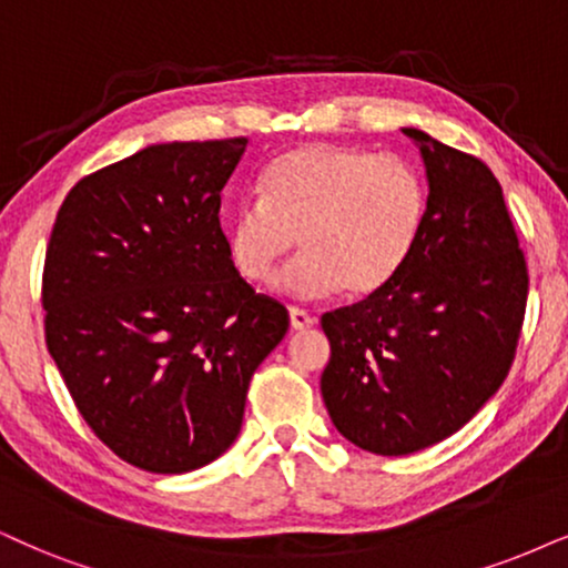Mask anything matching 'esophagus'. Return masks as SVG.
Here are the masks:
<instances>
[{
  "label": "esophagus",
  "mask_w": 568,
  "mask_h": 568,
  "mask_svg": "<svg viewBox=\"0 0 568 568\" xmlns=\"http://www.w3.org/2000/svg\"><path fill=\"white\" fill-rule=\"evenodd\" d=\"M288 314H291V327L298 329V333H304V329L314 327V322H317V320L312 317V314L304 312V308H296V306H293Z\"/></svg>",
  "instance_id": "obj_1"
}]
</instances>
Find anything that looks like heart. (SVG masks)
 Wrapping results in <instances>:
<instances>
[{"instance_id":"1","label":"heart","mask_w":568,"mask_h":568,"mask_svg":"<svg viewBox=\"0 0 568 568\" xmlns=\"http://www.w3.org/2000/svg\"><path fill=\"white\" fill-rule=\"evenodd\" d=\"M427 206L425 175L406 156L308 143L280 154L262 172L260 199L235 206L227 256L246 283L270 285L298 243L304 256L280 280L285 293L372 296L412 262Z\"/></svg>"}]
</instances>
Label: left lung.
<instances>
[{
  "label": "left lung",
  "mask_w": 568,
  "mask_h": 568,
  "mask_svg": "<svg viewBox=\"0 0 568 568\" xmlns=\"http://www.w3.org/2000/svg\"><path fill=\"white\" fill-rule=\"evenodd\" d=\"M427 172V225L404 272L322 317L320 387L337 433L377 456L445 440L495 396L519 343L529 275L500 183L477 156L400 128Z\"/></svg>",
  "instance_id": "1"
}]
</instances>
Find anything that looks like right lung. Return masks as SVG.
<instances>
[{"label": "right lung", "mask_w": 568, "mask_h": 568, "mask_svg": "<svg viewBox=\"0 0 568 568\" xmlns=\"http://www.w3.org/2000/svg\"><path fill=\"white\" fill-rule=\"evenodd\" d=\"M246 139L152 143L73 185L47 246V348L99 440L183 475L241 433L288 312L235 272L220 193Z\"/></svg>", "instance_id": "1"}]
</instances>
